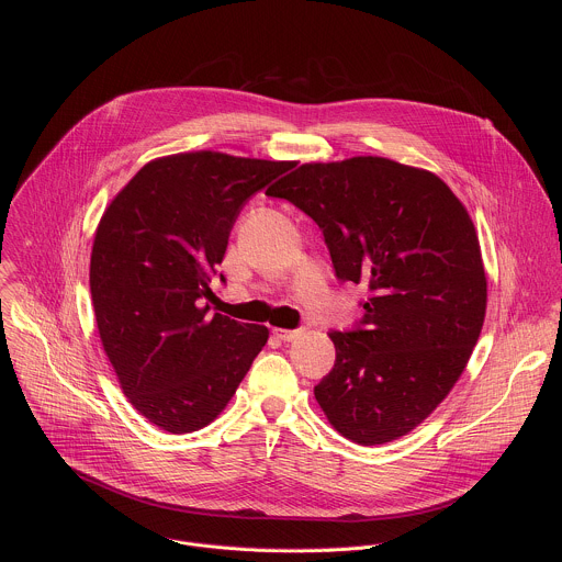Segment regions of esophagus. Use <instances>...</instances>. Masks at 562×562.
I'll use <instances>...</instances> for the list:
<instances>
[{"mask_svg": "<svg viewBox=\"0 0 562 562\" xmlns=\"http://www.w3.org/2000/svg\"><path fill=\"white\" fill-rule=\"evenodd\" d=\"M273 336L280 338L282 342H293L295 338L302 336V329H273Z\"/></svg>", "mask_w": 562, "mask_h": 562, "instance_id": "obj_1", "label": "esophagus"}]
</instances>
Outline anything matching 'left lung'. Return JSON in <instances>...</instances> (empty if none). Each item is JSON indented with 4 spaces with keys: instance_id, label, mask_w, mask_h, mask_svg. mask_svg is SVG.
Wrapping results in <instances>:
<instances>
[{
    "instance_id": "8db88e82",
    "label": "left lung",
    "mask_w": 562,
    "mask_h": 562,
    "mask_svg": "<svg viewBox=\"0 0 562 562\" xmlns=\"http://www.w3.org/2000/svg\"><path fill=\"white\" fill-rule=\"evenodd\" d=\"M267 195L325 235L336 278L364 284V315L331 331L336 364L313 389L345 438L384 445L418 427L477 342L487 278L473 222L434 173L386 157L302 165Z\"/></svg>"
}]
</instances>
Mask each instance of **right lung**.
I'll return each instance as SVG.
<instances>
[{
  "label": "right lung",
  "instance_id": "add662e5",
  "mask_svg": "<svg viewBox=\"0 0 562 562\" xmlns=\"http://www.w3.org/2000/svg\"><path fill=\"white\" fill-rule=\"evenodd\" d=\"M293 167L213 150L159 157L104 211L91 254L100 338L124 395L159 429L215 420L267 345V327L211 315L204 300L239 211Z\"/></svg>",
  "mask_w": 562,
  "mask_h": 562
}]
</instances>
